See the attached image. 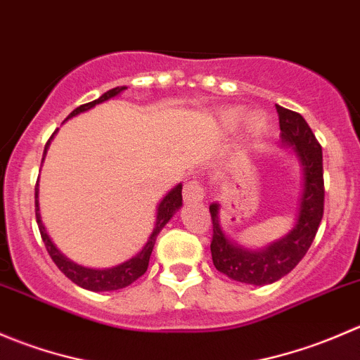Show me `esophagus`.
<instances>
[{
  "label": "esophagus",
  "instance_id": "esophagus-1",
  "mask_svg": "<svg viewBox=\"0 0 360 360\" xmlns=\"http://www.w3.org/2000/svg\"><path fill=\"white\" fill-rule=\"evenodd\" d=\"M203 184L202 181L198 179H191L184 184V190H183V197L186 202H200L203 200Z\"/></svg>",
  "mask_w": 360,
  "mask_h": 360
}]
</instances>
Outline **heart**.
<instances>
[{
    "label": "heart",
    "mask_w": 360,
    "mask_h": 360,
    "mask_svg": "<svg viewBox=\"0 0 360 360\" xmlns=\"http://www.w3.org/2000/svg\"><path fill=\"white\" fill-rule=\"evenodd\" d=\"M245 120V111L238 110V108H233V110H228L223 112V123L228 129H235V127L240 125ZM268 129V122L263 115H254L249 118L248 123V132L252 139H259Z\"/></svg>",
    "instance_id": "heart-1"
}]
</instances>
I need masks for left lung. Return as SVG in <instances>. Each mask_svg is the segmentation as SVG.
<instances>
[{
  "mask_svg": "<svg viewBox=\"0 0 360 360\" xmlns=\"http://www.w3.org/2000/svg\"><path fill=\"white\" fill-rule=\"evenodd\" d=\"M282 143L292 146L303 167L304 188L296 226L282 240L263 250H245L233 245L219 224V205L209 207L212 219V263L217 271L244 284L263 285L278 281L300 263L310 249L324 216V169L322 146L300 112L277 106Z\"/></svg>",
  "mask_w": 360,
  "mask_h": 360,
  "instance_id": "left-lung-1",
  "label": "left lung"
}]
</instances>
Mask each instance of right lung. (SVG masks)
I'll return each instance as SVG.
<instances>
[{
	"label": "right lung",
	"instance_id": "1",
	"mask_svg": "<svg viewBox=\"0 0 360 360\" xmlns=\"http://www.w3.org/2000/svg\"><path fill=\"white\" fill-rule=\"evenodd\" d=\"M122 90H125V86H116V89L108 90V92L103 94L99 99L92 101V103L82 104L79 108H76V110L72 111L68 118H71V116L78 115V112H82V111L90 110V108H94L96 104L104 103V101L111 99V97L118 96ZM53 134H52V137H53ZM52 137H50V139H52ZM50 139H49V143H50ZM49 143L45 144V151H43V155L46 153ZM41 162H43V158H41ZM181 191H183V186H181V184H177V186L174 188L172 191H169V195H167V197L160 202L155 230H153V233H151L150 240H148L146 245L143 248V250H141L139 254H136L132 259L125 261V263L118 264V266H115V268H108V270H90V268L79 266V264L69 261L68 257L64 256V254L60 252L56 245H53V242L50 240L49 233L45 231V226H43L41 217H39L38 183H36V188H34L36 223H38L39 233H41V238H43V242H45V248H46V250H49L50 257H52L53 263L57 264V268H59V270L66 275L69 281H72L76 285H79V288L89 289V291H96V292L97 291H116V289L127 288V285H130L132 282H136L137 278L143 277V275L146 274L148 264H150L151 250H153L155 240H157V235L160 233V230H162V228L169 223V219L174 216V214H176V210L183 205V195H181Z\"/></svg>",
	"mask_w": 360,
	"mask_h": 360
}]
</instances>
